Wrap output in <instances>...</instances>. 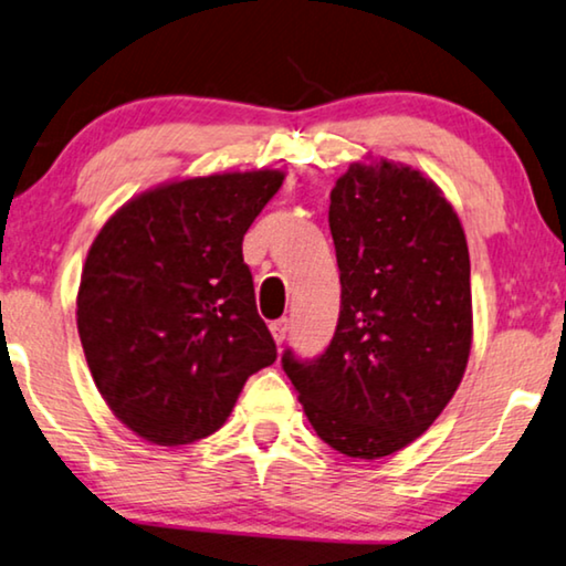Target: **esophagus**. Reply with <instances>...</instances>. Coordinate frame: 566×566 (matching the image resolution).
<instances>
[{
	"mask_svg": "<svg viewBox=\"0 0 566 566\" xmlns=\"http://www.w3.org/2000/svg\"><path fill=\"white\" fill-rule=\"evenodd\" d=\"M270 332H273V339L277 344H283L285 334H289V318H275V322L270 324Z\"/></svg>",
	"mask_w": 566,
	"mask_h": 566,
	"instance_id": "1",
	"label": "esophagus"
}]
</instances>
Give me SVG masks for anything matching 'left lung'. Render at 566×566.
I'll return each mask as SVG.
<instances>
[{
	"mask_svg": "<svg viewBox=\"0 0 566 566\" xmlns=\"http://www.w3.org/2000/svg\"><path fill=\"white\" fill-rule=\"evenodd\" d=\"M342 306L332 342L281 365L337 452L388 457L437 421L472 344L470 252L437 186L406 166L352 163L332 188Z\"/></svg>",
	"mask_w": 566,
	"mask_h": 566,
	"instance_id": "1",
	"label": "left lung"
}]
</instances>
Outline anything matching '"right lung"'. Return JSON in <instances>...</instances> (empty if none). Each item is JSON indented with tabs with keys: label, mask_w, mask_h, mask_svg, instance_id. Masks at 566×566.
Here are the masks:
<instances>
[{
	"label": "right lung",
	"mask_w": 566,
	"mask_h": 566,
	"mask_svg": "<svg viewBox=\"0 0 566 566\" xmlns=\"http://www.w3.org/2000/svg\"><path fill=\"white\" fill-rule=\"evenodd\" d=\"M281 186L277 170L160 186L88 250L76 301L88 370L114 416L153 444L214 433L250 375L275 363L242 240Z\"/></svg>",
	"instance_id": "add662e5"
}]
</instances>
